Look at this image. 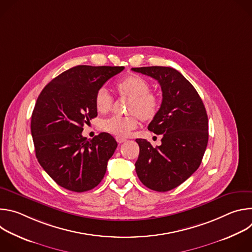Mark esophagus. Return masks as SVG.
<instances>
[{"label": "esophagus", "instance_id": "34e87169", "mask_svg": "<svg viewBox=\"0 0 252 252\" xmlns=\"http://www.w3.org/2000/svg\"><path fill=\"white\" fill-rule=\"evenodd\" d=\"M117 141H118L119 143H123V142L126 141V138H123V137H117Z\"/></svg>", "mask_w": 252, "mask_h": 252}]
</instances>
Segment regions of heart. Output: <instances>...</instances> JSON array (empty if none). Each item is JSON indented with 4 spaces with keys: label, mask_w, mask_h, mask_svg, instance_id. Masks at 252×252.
Segmentation results:
<instances>
[{
    "label": "heart",
    "mask_w": 252,
    "mask_h": 252,
    "mask_svg": "<svg viewBox=\"0 0 252 252\" xmlns=\"http://www.w3.org/2000/svg\"><path fill=\"white\" fill-rule=\"evenodd\" d=\"M116 90L122 97L129 98L127 113L132 114L127 117L115 116L105 119L101 123V128L117 137H126L130 131L137 127L138 117L143 122L155 119L159 110V98L151 92L150 83L137 75H130L120 81L116 85ZM114 99L104 88L96 91L94 95L95 109L100 114L110 112Z\"/></svg>",
    "instance_id": "b5f03b06"
}]
</instances>
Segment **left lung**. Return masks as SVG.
Masks as SVG:
<instances>
[{
	"label": "left lung",
	"mask_w": 252,
	"mask_h": 252,
	"mask_svg": "<svg viewBox=\"0 0 252 252\" xmlns=\"http://www.w3.org/2000/svg\"><path fill=\"white\" fill-rule=\"evenodd\" d=\"M133 71L158 82L162 101L149 129L161 134L154 148L136 138L139 155L135 171L139 181L156 191L175 189L199 167L208 141V119L193 86L178 70L168 66L132 67Z\"/></svg>",
	"instance_id": "left-lung-1"
}]
</instances>
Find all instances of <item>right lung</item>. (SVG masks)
Returning <instances> with one entry per match:
<instances>
[{"label":"right lung","instance_id":"right-lung-1","mask_svg":"<svg viewBox=\"0 0 252 252\" xmlns=\"http://www.w3.org/2000/svg\"><path fill=\"white\" fill-rule=\"evenodd\" d=\"M124 68L77 65L41 92L32 114L31 132L39 163L60 187L84 192L103 178L118 142L107 132L88 139L82 131L97 116L96 91Z\"/></svg>","mask_w":252,"mask_h":252}]
</instances>
